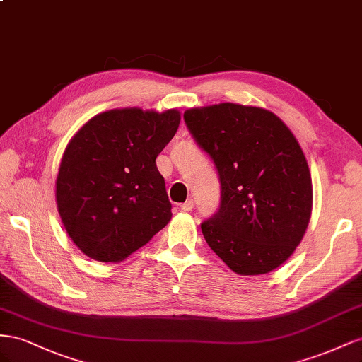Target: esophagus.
I'll return each mask as SVG.
<instances>
[{"label":"esophagus","mask_w":362,"mask_h":362,"mask_svg":"<svg viewBox=\"0 0 362 362\" xmlns=\"http://www.w3.org/2000/svg\"><path fill=\"white\" fill-rule=\"evenodd\" d=\"M192 208H194V200H192V199H188L187 202L182 203V206H180V209H182V211H185V212L191 211Z\"/></svg>","instance_id":"esophagus-1"}]
</instances>
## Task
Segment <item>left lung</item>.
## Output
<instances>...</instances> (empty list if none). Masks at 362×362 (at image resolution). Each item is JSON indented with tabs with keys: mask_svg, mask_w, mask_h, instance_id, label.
I'll list each match as a JSON object with an SVG mask.
<instances>
[{
	"mask_svg": "<svg viewBox=\"0 0 362 362\" xmlns=\"http://www.w3.org/2000/svg\"><path fill=\"white\" fill-rule=\"evenodd\" d=\"M183 119L218 171L220 208L202 223L206 243L235 273H270L311 218V173L297 139L274 113L233 103L188 109Z\"/></svg>",
	"mask_w": 362,
	"mask_h": 362,
	"instance_id": "1",
	"label": "left lung"
}]
</instances>
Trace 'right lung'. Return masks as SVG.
<instances>
[{"label":"right lung","instance_id":"obj_1","mask_svg":"<svg viewBox=\"0 0 362 362\" xmlns=\"http://www.w3.org/2000/svg\"><path fill=\"white\" fill-rule=\"evenodd\" d=\"M180 113L115 109L89 119L60 162L56 200L71 240L100 262H119L171 220L156 167Z\"/></svg>","mask_w":362,"mask_h":362}]
</instances>
